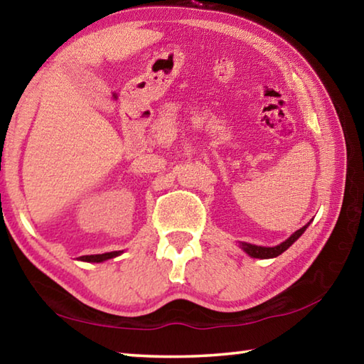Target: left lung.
Returning a JSON list of instances; mask_svg holds the SVG:
<instances>
[{
	"mask_svg": "<svg viewBox=\"0 0 364 364\" xmlns=\"http://www.w3.org/2000/svg\"><path fill=\"white\" fill-rule=\"evenodd\" d=\"M306 223L304 228H300V230L295 231L291 237L286 239L284 242H281L279 245H274V247H262V245H254V244H247V242H241V249L245 252V254L254 257V258H274L281 255L282 252L287 250L291 245L297 241V239L304 234V231L308 228Z\"/></svg>",
	"mask_w": 364,
	"mask_h": 364,
	"instance_id": "obj_1",
	"label": "left lung"
}]
</instances>
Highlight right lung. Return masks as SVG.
<instances>
[{
	"instance_id": "add662e5",
	"label": "right lung",
	"mask_w": 364,
	"mask_h": 364,
	"mask_svg": "<svg viewBox=\"0 0 364 364\" xmlns=\"http://www.w3.org/2000/svg\"><path fill=\"white\" fill-rule=\"evenodd\" d=\"M122 250H115V252H107V254H100V255H83L80 257V260L83 262H93V263H100L104 260H109V258H114L117 255H120Z\"/></svg>"
}]
</instances>
